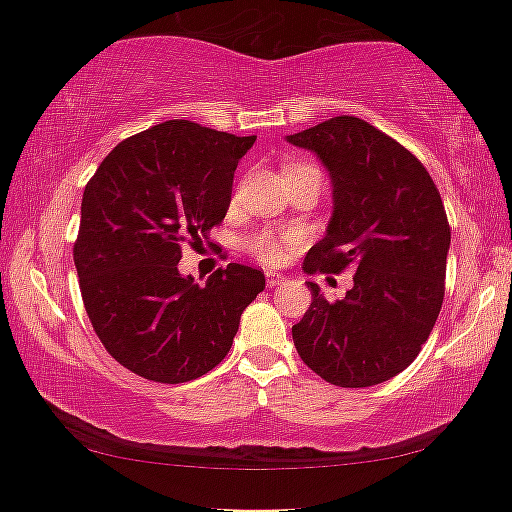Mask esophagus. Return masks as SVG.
I'll return each instance as SVG.
<instances>
[{"instance_id":"esophagus-1","label":"esophagus","mask_w":512,"mask_h":512,"mask_svg":"<svg viewBox=\"0 0 512 512\" xmlns=\"http://www.w3.org/2000/svg\"><path fill=\"white\" fill-rule=\"evenodd\" d=\"M266 285L280 287V285H285V278L280 276V273H266Z\"/></svg>"}]
</instances>
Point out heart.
<instances>
[{"instance_id": "heart-1", "label": "heart", "mask_w": 512, "mask_h": 512, "mask_svg": "<svg viewBox=\"0 0 512 512\" xmlns=\"http://www.w3.org/2000/svg\"><path fill=\"white\" fill-rule=\"evenodd\" d=\"M294 167H301V164H292V167L287 169H294ZM250 248H253V253H257V257L264 259V262H276L280 257V243L271 232L255 234L253 239H250Z\"/></svg>"}]
</instances>
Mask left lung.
<instances>
[{
    "label": "left lung",
    "instance_id": "1",
    "mask_svg": "<svg viewBox=\"0 0 512 512\" xmlns=\"http://www.w3.org/2000/svg\"><path fill=\"white\" fill-rule=\"evenodd\" d=\"M287 141L320 157L331 178L325 239L304 271H355L329 301L308 283L311 306L292 327L308 369L338 387H371L401 373L422 350L443 306L450 225L422 162L369 122L336 115Z\"/></svg>",
    "mask_w": 512,
    "mask_h": 512
}]
</instances>
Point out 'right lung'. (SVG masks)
Here are the masks:
<instances>
[{"instance_id": "add662e5", "label": "right lung", "mask_w": 512, "mask_h": 512, "mask_svg": "<svg viewBox=\"0 0 512 512\" xmlns=\"http://www.w3.org/2000/svg\"><path fill=\"white\" fill-rule=\"evenodd\" d=\"M257 136L167 120L118 143L85 185L74 264L85 313L136 376L178 385L215 369L264 273L227 264L206 285L178 271L225 218L236 164Z\"/></svg>"}]
</instances>
